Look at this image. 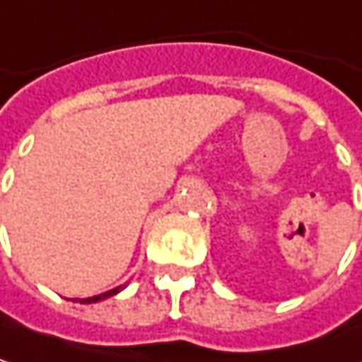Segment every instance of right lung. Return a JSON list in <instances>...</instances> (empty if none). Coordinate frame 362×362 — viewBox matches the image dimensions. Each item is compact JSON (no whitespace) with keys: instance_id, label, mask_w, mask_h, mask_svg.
Segmentation results:
<instances>
[{"instance_id":"1","label":"right lung","mask_w":362,"mask_h":362,"mask_svg":"<svg viewBox=\"0 0 362 362\" xmlns=\"http://www.w3.org/2000/svg\"><path fill=\"white\" fill-rule=\"evenodd\" d=\"M119 290H122V286H117V288H114V290H110V292H105V294L93 296V298H83L81 303H84V305H88V303H99V300H103V298H110V296H114V294H117Z\"/></svg>"}]
</instances>
